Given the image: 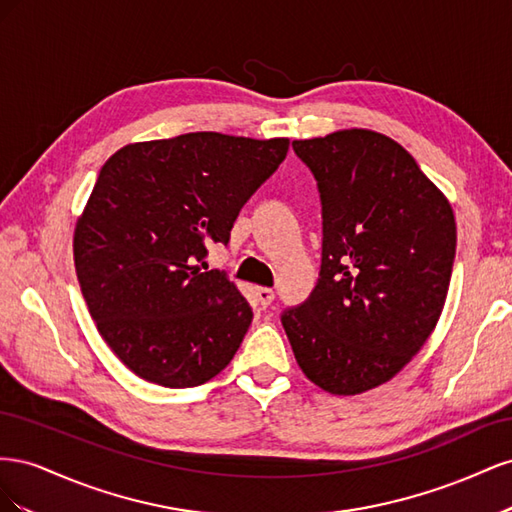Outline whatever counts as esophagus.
<instances>
[{"label":"esophagus","instance_id":"1","mask_svg":"<svg viewBox=\"0 0 512 512\" xmlns=\"http://www.w3.org/2000/svg\"><path fill=\"white\" fill-rule=\"evenodd\" d=\"M256 299L262 307H269L275 299V292L271 288H256Z\"/></svg>","mask_w":512,"mask_h":512}]
</instances>
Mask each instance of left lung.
<instances>
[{"label": "left lung", "instance_id": "8db88e82", "mask_svg": "<svg viewBox=\"0 0 512 512\" xmlns=\"http://www.w3.org/2000/svg\"><path fill=\"white\" fill-rule=\"evenodd\" d=\"M322 205L316 288L282 312L303 374L333 395L391 380L423 348L451 284L448 200L393 138L342 130L292 143Z\"/></svg>", "mask_w": 512, "mask_h": 512}]
</instances>
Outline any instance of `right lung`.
<instances>
[{"mask_svg": "<svg viewBox=\"0 0 512 512\" xmlns=\"http://www.w3.org/2000/svg\"><path fill=\"white\" fill-rule=\"evenodd\" d=\"M288 138L190 132L119 149L74 230L89 314L138 378L188 389L218 376L250 329L252 305L207 247L280 166Z\"/></svg>", "mask_w": 512, "mask_h": 512, "instance_id": "right-lung-1", "label": "right lung"}]
</instances>
